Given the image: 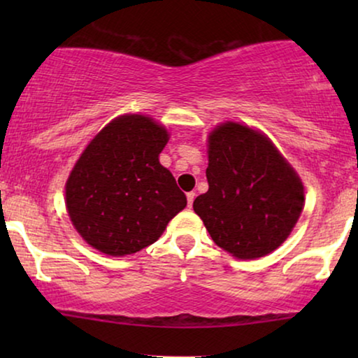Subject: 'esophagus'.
<instances>
[{"mask_svg":"<svg viewBox=\"0 0 358 358\" xmlns=\"http://www.w3.org/2000/svg\"><path fill=\"white\" fill-rule=\"evenodd\" d=\"M194 200H195V192H187V207H189V208L192 207Z\"/></svg>","mask_w":358,"mask_h":358,"instance_id":"34e87169","label":"esophagus"}]
</instances>
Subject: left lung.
<instances>
[{"mask_svg":"<svg viewBox=\"0 0 358 358\" xmlns=\"http://www.w3.org/2000/svg\"><path fill=\"white\" fill-rule=\"evenodd\" d=\"M208 190L194 212L217 246L238 259L275 251L305 205L295 169L261 131L224 122L208 135Z\"/></svg>","mask_w":358,"mask_h":358,"instance_id":"obj_1","label":"left lung"}]
</instances>
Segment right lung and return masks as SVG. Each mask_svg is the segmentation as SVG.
<instances>
[{"label": "right lung", "instance_id": "1", "mask_svg": "<svg viewBox=\"0 0 358 358\" xmlns=\"http://www.w3.org/2000/svg\"><path fill=\"white\" fill-rule=\"evenodd\" d=\"M169 134L151 117L127 114L107 124L66 180V210L81 238L107 256L153 244L187 205L159 163Z\"/></svg>", "mask_w": 358, "mask_h": 358}]
</instances>
